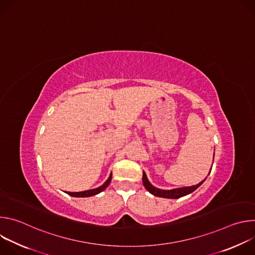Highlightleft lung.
<instances>
[{
  "mask_svg": "<svg viewBox=\"0 0 255 255\" xmlns=\"http://www.w3.org/2000/svg\"><path fill=\"white\" fill-rule=\"evenodd\" d=\"M142 180H143V185H144L145 189H146L150 194H152L156 197L166 198V199H178V198H181L184 196H187V195L193 193L195 190H197L205 181V179H204L203 181H201L200 184L193 186V187H186V188H179V189H174V190H170V191H165V190H160V189L153 187L148 181L147 176H146V174H145L144 171H143Z\"/></svg>",
  "mask_w": 255,
  "mask_h": 255,
  "instance_id": "1",
  "label": "left lung"
}]
</instances>
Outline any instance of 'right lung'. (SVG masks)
<instances>
[{
	"label": "right lung",
	"mask_w": 255,
	"mask_h": 255,
	"mask_svg": "<svg viewBox=\"0 0 255 255\" xmlns=\"http://www.w3.org/2000/svg\"><path fill=\"white\" fill-rule=\"evenodd\" d=\"M111 179H112V173L109 176V178L106 180V183L104 185H102L101 187L94 189V190H89V191H84V192H67V194L69 196L72 197H77V198H85V197H91V196H95L101 192H103L108 186L109 184L111 183Z\"/></svg>",
	"instance_id": "obj_1"
}]
</instances>
